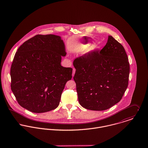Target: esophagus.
I'll list each match as a JSON object with an SVG mask.
<instances>
[{"label": "esophagus", "mask_w": 148, "mask_h": 148, "mask_svg": "<svg viewBox=\"0 0 148 148\" xmlns=\"http://www.w3.org/2000/svg\"><path fill=\"white\" fill-rule=\"evenodd\" d=\"M75 73V68H73V74H72V77H73L74 76Z\"/></svg>", "instance_id": "34e87169"}]
</instances>
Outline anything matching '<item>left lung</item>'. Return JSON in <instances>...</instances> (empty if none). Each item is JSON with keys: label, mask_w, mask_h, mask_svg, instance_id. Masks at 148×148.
I'll return each mask as SVG.
<instances>
[{"label": "left lung", "mask_w": 148, "mask_h": 148, "mask_svg": "<svg viewBox=\"0 0 148 148\" xmlns=\"http://www.w3.org/2000/svg\"><path fill=\"white\" fill-rule=\"evenodd\" d=\"M73 65L78 101L83 108L104 111L120 101L128 85L130 64L124 47L112 36L99 52L76 58Z\"/></svg>", "instance_id": "obj_1"}]
</instances>
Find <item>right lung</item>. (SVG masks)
<instances>
[{
	"instance_id": "right-lung-1",
	"label": "right lung",
	"mask_w": 148,
	"mask_h": 148,
	"mask_svg": "<svg viewBox=\"0 0 148 148\" xmlns=\"http://www.w3.org/2000/svg\"><path fill=\"white\" fill-rule=\"evenodd\" d=\"M66 52L64 41L54 34H38L17 49L11 67V90L18 103L34 113L59 105L73 69L61 65Z\"/></svg>"
}]
</instances>
